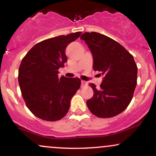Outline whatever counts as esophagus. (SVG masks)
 Here are the masks:
<instances>
[{"label": "esophagus", "instance_id": "34e87169", "mask_svg": "<svg viewBox=\"0 0 156 156\" xmlns=\"http://www.w3.org/2000/svg\"><path fill=\"white\" fill-rule=\"evenodd\" d=\"M86 86H87V82L84 81V80H82V81H81V87H86Z\"/></svg>", "mask_w": 156, "mask_h": 156}]
</instances>
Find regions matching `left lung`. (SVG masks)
<instances>
[{"mask_svg": "<svg viewBox=\"0 0 156 156\" xmlns=\"http://www.w3.org/2000/svg\"><path fill=\"white\" fill-rule=\"evenodd\" d=\"M92 52L93 68L104 75L99 89L89 84L94 94L87 101L91 113L101 118L117 116L133 98L137 83V66L125 48L107 36L86 32L80 36Z\"/></svg>", "mask_w": 156, "mask_h": 156, "instance_id": "8db88e82", "label": "left lung"}]
</instances>
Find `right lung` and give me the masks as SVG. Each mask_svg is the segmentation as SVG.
<instances>
[{
	"instance_id": "add662e5",
	"label": "right lung",
	"mask_w": 156,
	"mask_h": 156,
	"mask_svg": "<svg viewBox=\"0 0 156 156\" xmlns=\"http://www.w3.org/2000/svg\"><path fill=\"white\" fill-rule=\"evenodd\" d=\"M82 32L61 35L36 44L23 57L18 82L28 108L39 119L57 121L67 114L70 101L80 87L78 78H58L67 61L65 49Z\"/></svg>"
}]
</instances>
